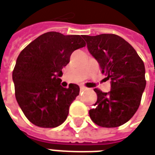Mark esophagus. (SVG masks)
<instances>
[{
  "label": "esophagus",
  "instance_id": "esophagus-1",
  "mask_svg": "<svg viewBox=\"0 0 155 155\" xmlns=\"http://www.w3.org/2000/svg\"><path fill=\"white\" fill-rule=\"evenodd\" d=\"M87 88L86 87H83V86H81V91H85V90H87Z\"/></svg>",
  "mask_w": 155,
  "mask_h": 155
}]
</instances>
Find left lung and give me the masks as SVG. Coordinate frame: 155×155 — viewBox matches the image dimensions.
<instances>
[{
    "label": "left lung",
    "instance_id": "1",
    "mask_svg": "<svg viewBox=\"0 0 155 155\" xmlns=\"http://www.w3.org/2000/svg\"><path fill=\"white\" fill-rule=\"evenodd\" d=\"M83 38L102 74L110 79L109 93L94 89L98 98L89 116L101 127L123 125L134 116L141 103L146 87L144 63L136 50L117 35H83Z\"/></svg>",
    "mask_w": 155,
    "mask_h": 155
}]
</instances>
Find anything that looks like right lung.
<instances>
[{"label": "right lung", "mask_w": 155, "mask_h": 155, "mask_svg": "<svg viewBox=\"0 0 155 155\" xmlns=\"http://www.w3.org/2000/svg\"><path fill=\"white\" fill-rule=\"evenodd\" d=\"M86 46L83 35L44 33L25 48L13 71L16 100L27 119L42 128H55L66 120L80 87L61 86V69L73 52Z\"/></svg>", "instance_id": "obj_1"}]
</instances>
